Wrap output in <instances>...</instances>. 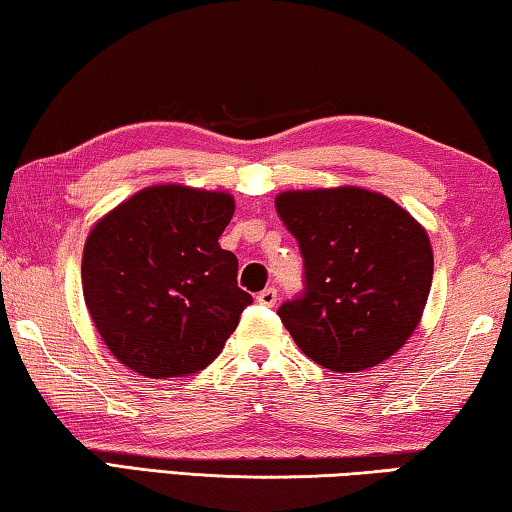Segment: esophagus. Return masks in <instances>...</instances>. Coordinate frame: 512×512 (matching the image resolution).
<instances>
[{
  "label": "esophagus",
  "instance_id": "1",
  "mask_svg": "<svg viewBox=\"0 0 512 512\" xmlns=\"http://www.w3.org/2000/svg\"><path fill=\"white\" fill-rule=\"evenodd\" d=\"M256 300H258V304H263V306H274V304H277V300H279L277 288H265V290H261V293L256 295Z\"/></svg>",
  "mask_w": 512,
  "mask_h": 512
}]
</instances>
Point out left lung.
<instances>
[{
    "instance_id": "obj_1",
    "label": "left lung",
    "mask_w": 512,
    "mask_h": 512,
    "mask_svg": "<svg viewBox=\"0 0 512 512\" xmlns=\"http://www.w3.org/2000/svg\"><path fill=\"white\" fill-rule=\"evenodd\" d=\"M274 206L302 251L304 290L277 313L304 355L357 373L403 348L432 283L423 226L361 187L283 192Z\"/></svg>"
}]
</instances>
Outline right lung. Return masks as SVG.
I'll list each match as a JSON object with an SVG mask.
<instances>
[{
  "mask_svg": "<svg viewBox=\"0 0 512 512\" xmlns=\"http://www.w3.org/2000/svg\"><path fill=\"white\" fill-rule=\"evenodd\" d=\"M233 210L224 192L157 185L93 226L84 302L121 364L146 377H185L222 352L254 302L238 288V258L219 247Z\"/></svg>",
  "mask_w": 512,
  "mask_h": 512,
  "instance_id": "add662e5",
  "label": "right lung"
}]
</instances>
